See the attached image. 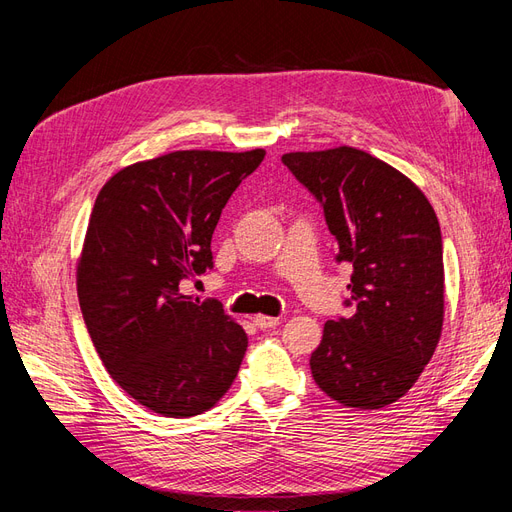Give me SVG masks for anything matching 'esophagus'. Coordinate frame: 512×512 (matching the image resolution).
Wrapping results in <instances>:
<instances>
[{"label": "esophagus", "mask_w": 512, "mask_h": 512, "mask_svg": "<svg viewBox=\"0 0 512 512\" xmlns=\"http://www.w3.org/2000/svg\"><path fill=\"white\" fill-rule=\"evenodd\" d=\"M254 324L258 329H273V327H277V324H280V318L258 314V316H254Z\"/></svg>", "instance_id": "esophagus-1"}]
</instances>
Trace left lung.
<instances>
[{"instance_id": "8db88e82", "label": "left lung", "mask_w": 512, "mask_h": 512, "mask_svg": "<svg viewBox=\"0 0 512 512\" xmlns=\"http://www.w3.org/2000/svg\"><path fill=\"white\" fill-rule=\"evenodd\" d=\"M324 209L337 260L350 262L348 318L324 324L309 367L320 391L356 410L404 397L438 348L444 322L442 235L404 173L354 147L284 153Z\"/></svg>"}]
</instances>
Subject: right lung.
I'll use <instances>...</instances> for the list:
<instances>
[{
    "instance_id": "right-lung-1",
    "label": "right lung",
    "mask_w": 512,
    "mask_h": 512,
    "mask_svg": "<svg viewBox=\"0 0 512 512\" xmlns=\"http://www.w3.org/2000/svg\"><path fill=\"white\" fill-rule=\"evenodd\" d=\"M262 160L265 149L173 151L121 168L96 198L76 267L81 312L108 374L151 412L203 414L237 378L241 324L181 282L213 267L222 209Z\"/></svg>"
}]
</instances>
